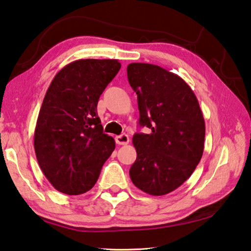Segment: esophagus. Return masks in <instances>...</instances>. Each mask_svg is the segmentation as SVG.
Masks as SVG:
<instances>
[{
    "mask_svg": "<svg viewBox=\"0 0 251 251\" xmlns=\"http://www.w3.org/2000/svg\"><path fill=\"white\" fill-rule=\"evenodd\" d=\"M115 142L118 145H127L129 143V137L126 134L118 135L115 137Z\"/></svg>",
    "mask_w": 251,
    "mask_h": 251,
    "instance_id": "obj_1",
    "label": "esophagus"
}]
</instances>
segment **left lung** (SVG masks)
Instances as JSON below:
<instances>
[{
	"instance_id": "8db88e82",
	"label": "left lung",
	"mask_w": 251,
	"mask_h": 251,
	"mask_svg": "<svg viewBox=\"0 0 251 251\" xmlns=\"http://www.w3.org/2000/svg\"><path fill=\"white\" fill-rule=\"evenodd\" d=\"M127 77L137 94V152L129 169L133 184L152 196H163L188 179L202 156L205 121L196 95L179 76L158 65L131 63Z\"/></svg>"
}]
</instances>
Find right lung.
<instances>
[{
  "label": "right lung",
  "mask_w": 251,
  "mask_h": 251,
  "mask_svg": "<svg viewBox=\"0 0 251 251\" xmlns=\"http://www.w3.org/2000/svg\"><path fill=\"white\" fill-rule=\"evenodd\" d=\"M120 70L117 59H78L50 83L37 117L34 148L42 172L58 192H88L115 150L96 108Z\"/></svg>",
  "instance_id": "1"
}]
</instances>
